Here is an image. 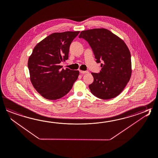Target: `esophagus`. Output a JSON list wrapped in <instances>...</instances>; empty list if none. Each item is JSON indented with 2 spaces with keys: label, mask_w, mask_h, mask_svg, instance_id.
Masks as SVG:
<instances>
[{
  "label": "esophagus",
  "mask_w": 158,
  "mask_h": 158,
  "mask_svg": "<svg viewBox=\"0 0 158 158\" xmlns=\"http://www.w3.org/2000/svg\"><path fill=\"white\" fill-rule=\"evenodd\" d=\"M80 73H81V74H87V73H88L89 72L88 71H81V70H80Z\"/></svg>",
  "instance_id": "esophagus-1"
}]
</instances>
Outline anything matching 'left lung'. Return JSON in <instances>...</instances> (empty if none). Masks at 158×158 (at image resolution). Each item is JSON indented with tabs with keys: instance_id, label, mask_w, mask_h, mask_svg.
<instances>
[{
	"instance_id": "8db88e82",
	"label": "left lung",
	"mask_w": 158,
	"mask_h": 158,
	"mask_svg": "<svg viewBox=\"0 0 158 158\" xmlns=\"http://www.w3.org/2000/svg\"><path fill=\"white\" fill-rule=\"evenodd\" d=\"M87 41L93 51L100 73H92L94 82L89 85L94 96L109 100L118 96L129 81L132 74L131 56L124 42L109 30L82 31L79 36Z\"/></svg>"
}]
</instances>
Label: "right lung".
<instances>
[{"label":"right lung","mask_w":158,"mask_h":158,"mask_svg":"<svg viewBox=\"0 0 158 158\" xmlns=\"http://www.w3.org/2000/svg\"><path fill=\"white\" fill-rule=\"evenodd\" d=\"M80 31L55 32L36 45L30 56V80L36 91L46 99L57 100L71 90L79 74L77 70L61 69L68 60L71 42Z\"/></svg>","instance_id":"add662e5"}]
</instances>
